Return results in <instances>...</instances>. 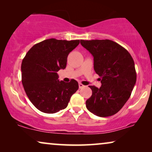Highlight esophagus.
I'll return each instance as SVG.
<instances>
[{"mask_svg":"<svg viewBox=\"0 0 152 152\" xmlns=\"http://www.w3.org/2000/svg\"><path fill=\"white\" fill-rule=\"evenodd\" d=\"M85 86L84 85H83L82 83H79V87H80V88H84Z\"/></svg>","mask_w":152,"mask_h":152,"instance_id":"34e87169","label":"esophagus"}]
</instances>
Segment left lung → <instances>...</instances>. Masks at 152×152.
I'll list each match as a JSON object with an SVG mask.
<instances>
[{"instance_id":"8db88e82","label":"left lung","mask_w":152,"mask_h":152,"mask_svg":"<svg viewBox=\"0 0 152 152\" xmlns=\"http://www.w3.org/2000/svg\"><path fill=\"white\" fill-rule=\"evenodd\" d=\"M93 56L94 70L102 86H89L92 95L86 102L87 109L95 115L108 117L118 113L132 94L136 82L134 59L118 43L109 39L80 40Z\"/></svg>"}]
</instances>
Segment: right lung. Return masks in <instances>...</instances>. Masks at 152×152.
<instances>
[{"instance_id":"obj_1","label":"right lung","mask_w":152,"mask_h":152,"mask_svg":"<svg viewBox=\"0 0 152 152\" xmlns=\"http://www.w3.org/2000/svg\"><path fill=\"white\" fill-rule=\"evenodd\" d=\"M79 43L80 40L46 39L33 45L23 59V86L31 102L41 112L55 113L64 109L79 88L76 80L59 81L57 73L66 68L68 54Z\"/></svg>"}]
</instances>
